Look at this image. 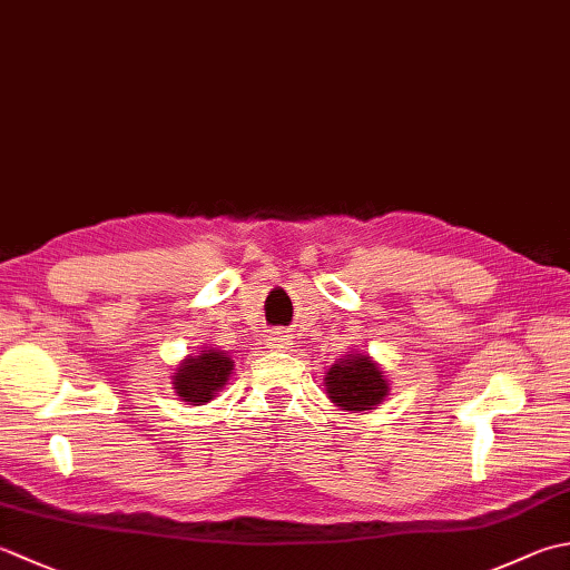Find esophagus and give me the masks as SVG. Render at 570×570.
Listing matches in <instances>:
<instances>
[{
    "mask_svg": "<svg viewBox=\"0 0 570 570\" xmlns=\"http://www.w3.org/2000/svg\"><path fill=\"white\" fill-rule=\"evenodd\" d=\"M292 345V338H288L286 331H274L269 336V348L274 351H286Z\"/></svg>",
    "mask_w": 570,
    "mask_h": 570,
    "instance_id": "1",
    "label": "esophagus"
}]
</instances>
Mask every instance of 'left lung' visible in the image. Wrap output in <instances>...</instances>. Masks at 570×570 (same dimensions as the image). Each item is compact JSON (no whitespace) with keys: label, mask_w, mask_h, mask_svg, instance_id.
Listing matches in <instances>:
<instances>
[{"label":"left lung","mask_w":570,"mask_h":570,"mask_svg":"<svg viewBox=\"0 0 570 570\" xmlns=\"http://www.w3.org/2000/svg\"><path fill=\"white\" fill-rule=\"evenodd\" d=\"M323 383L331 403L343 412H373L390 395V381L381 363L361 351H351L333 363Z\"/></svg>","instance_id":"1"}]
</instances>
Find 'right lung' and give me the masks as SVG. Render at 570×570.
Wrapping results in <instances>:
<instances>
[{
    "mask_svg": "<svg viewBox=\"0 0 570 570\" xmlns=\"http://www.w3.org/2000/svg\"><path fill=\"white\" fill-rule=\"evenodd\" d=\"M232 373V355L205 345L199 353H189L177 363L173 373V390L185 405H207L229 383Z\"/></svg>",
    "mask_w": 570,
    "mask_h": 570,
    "instance_id": "1",
    "label": "right lung"
}]
</instances>
